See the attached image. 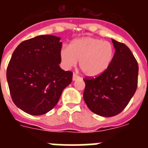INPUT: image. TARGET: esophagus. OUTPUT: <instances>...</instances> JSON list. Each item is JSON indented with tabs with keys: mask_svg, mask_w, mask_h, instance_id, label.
<instances>
[{
	"mask_svg": "<svg viewBox=\"0 0 148 148\" xmlns=\"http://www.w3.org/2000/svg\"><path fill=\"white\" fill-rule=\"evenodd\" d=\"M80 78V77L78 76L77 74H75V73H73V81H75L77 80V79H78V78Z\"/></svg>",
	"mask_w": 148,
	"mask_h": 148,
	"instance_id": "obj_1",
	"label": "esophagus"
}]
</instances>
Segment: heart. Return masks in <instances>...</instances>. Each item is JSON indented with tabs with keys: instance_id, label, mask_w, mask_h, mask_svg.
Here are the masks:
<instances>
[{
	"instance_id": "obj_1",
	"label": "heart",
	"mask_w": 148,
	"mask_h": 148,
	"mask_svg": "<svg viewBox=\"0 0 148 148\" xmlns=\"http://www.w3.org/2000/svg\"><path fill=\"white\" fill-rule=\"evenodd\" d=\"M113 44L101 39L83 37L73 40L70 49L64 46L60 50L61 64L66 69L76 64L87 76H97L110 65L114 57Z\"/></svg>"
}]
</instances>
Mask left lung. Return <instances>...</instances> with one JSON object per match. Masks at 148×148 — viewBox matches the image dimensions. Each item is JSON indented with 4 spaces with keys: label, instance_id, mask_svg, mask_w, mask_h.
I'll list each match as a JSON object with an SVG mask.
<instances>
[{
    "label": "left lung",
    "instance_id": "8db88e82",
    "mask_svg": "<svg viewBox=\"0 0 148 148\" xmlns=\"http://www.w3.org/2000/svg\"><path fill=\"white\" fill-rule=\"evenodd\" d=\"M116 49L109 67L96 78H86L84 100L90 110L103 117H111L126 108L135 94L138 66L125 44L112 39Z\"/></svg>",
    "mask_w": 148,
    "mask_h": 148
}]
</instances>
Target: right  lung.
I'll return each instance as SVG.
<instances>
[{"instance_id":"1","label":"right lung","mask_w":148,"mask_h":148,"mask_svg":"<svg viewBox=\"0 0 148 148\" xmlns=\"http://www.w3.org/2000/svg\"><path fill=\"white\" fill-rule=\"evenodd\" d=\"M61 38L38 35L21 43L13 52L6 79L13 102L25 113L45 114L54 108L73 73L61 64Z\"/></svg>"}]
</instances>
